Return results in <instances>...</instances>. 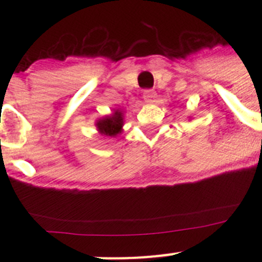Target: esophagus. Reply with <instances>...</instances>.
<instances>
[{"label": "esophagus", "mask_w": 262, "mask_h": 262, "mask_svg": "<svg viewBox=\"0 0 262 262\" xmlns=\"http://www.w3.org/2000/svg\"><path fill=\"white\" fill-rule=\"evenodd\" d=\"M156 97V91L155 90H144L143 91V99L146 100V101L150 102L153 101Z\"/></svg>", "instance_id": "1"}]
</instances>
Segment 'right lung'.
I'll use <instances>...</instances> for the list:
<instances>
[{
    "mask_svg": "<svg viewBox=\"0 0 262 262\" xmlns=\"http://www.w3.org/2000/svg\"><path fill=\"white\" fill-rule=\"evenodd\" d=\"M121 125H123V118H121L120 112H115L114 115L109 118L101 119L97 121V128L105 136L114 137L118 133H120Z\"/></svg>",
    "mask_w": 262,
    "mask_h": 262,
    "instance_id": "1",
    "label": "right lung"
}]
</instances>
